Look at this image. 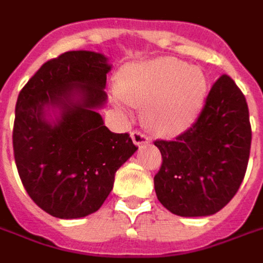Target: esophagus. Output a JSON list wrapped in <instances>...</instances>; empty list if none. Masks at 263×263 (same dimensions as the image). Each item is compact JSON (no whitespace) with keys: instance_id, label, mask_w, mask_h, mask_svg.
<instances>
[{"instance_id":"obj_1","label":"esophagus","mask_w":263,"mask_h":263,"mask_svg":"<svg viewBox=\"0 0 263 263\" xmlns=\"http://www.w3.org/2000/svg\"><path fill=\"white\" fill-rule=\"evenodd\" d=\"M131 139H132V142L135 143L137 146H142V145H145V143H148V137H146V135H143L142 132H139V131L132 132Z\"/></svg>"}]
</instances>
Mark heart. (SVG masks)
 I'll use <instances>...</instances> for the list:
<instances>
[{
    "mask_svg": "<svg viewBox=\"0 0 263 263\" xmlns=\"http://www.w3.org/2000/svg\"><path fill=\"white\" fill-rule=\"evenodd\" d=\"M118 108L145 107L143 120L160 137H176L193 125L203 109L207 79L201 70L172 58L128 63L118 73Z\"/></svg>",
    "mask_w": 263,
    "mask_h": 263,
    "instance_id": "1",
    "label": "heart"
}]
</instances>
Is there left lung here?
Listing matches in <instances>:
<instances>
[{
  "mask_svg": "<svg viewBox=\"0 0 263 263\" xmlns=\"http://www.w3.org/2000/svg\"><path fill=\"white\" fill-rule=\"evenodd\" d=\"M247 100L231 77L211 87L197 121L175 141H156L162 166L155 192L180 217H205L231 201L247 172L251 151Z\"/></svg>",
  "mask_w": 263,
  "mask_h": 263,
  "instance_id": "8db88e82",
  "label": "left lung"
}]
</instances>
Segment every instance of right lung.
<instances>
[{"label": "right lung", "instance_id": "right-lung-1", "mask_svg": "<svg viewBox=\"0 0 263 263\" xmlns=\"http://www.w3.org/2000/svg\"><path fill=\"white\" fill-rule=\"evenodd\" d=\"M111 67L103 53L66 52L37 70L16 100V169L29 197L56 218L96 213L115 172L137 152L129 135L109 131L98 112Z\"/></svg>", "mask_w": 263, "mask_h": 263}]
</instances>
